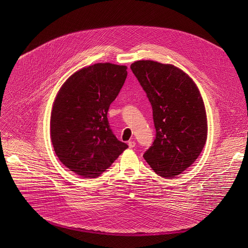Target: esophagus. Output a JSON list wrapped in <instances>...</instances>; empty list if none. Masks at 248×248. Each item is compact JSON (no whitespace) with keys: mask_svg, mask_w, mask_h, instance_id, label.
Returning <instances> with one entry per match:
<instances>
[{"mask_svg":"<svg viewBox=\"0 0 248 248\" xmlns=\"http://www.w3.org/2000/svg\"><path fill=\"white\" fill-rule=\"evenodd\" d=\"M127 145H128V147H129V148L133 149V148H135V147H136V141H135V140H129Z\"/></svg>","mask_w":248,"mask_h":248,"instance_id":"1","label":"esophagus"}]
</instances>
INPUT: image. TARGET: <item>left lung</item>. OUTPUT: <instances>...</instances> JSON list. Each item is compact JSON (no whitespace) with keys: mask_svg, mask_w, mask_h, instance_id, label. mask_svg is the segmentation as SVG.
<instances>
[{"mask_svg":"<svg viewBox=\"0 0 248 248\" xmlns=\"http://www.w3.org/2000/svg\"><path fill=\"white\" fill-rule=\"evenodd\" d=\"M152 104L155 139L144 159L155 174L174 178L190 167L207 140V120L199 90L171 64L140 60L131 65Z\"/></svg>","mask_w":248,"mask_h":248,"instance_id":"left-lung-1","label":"left lung"}]
</instances>
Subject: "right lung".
<instances>
[{
  "mask_svg": "<svg viewBox=\"0 0 248 248\" xmlns=\"http://www.w3.org/2000/svg\"><path fill=\"white\" fill-rule=\"evenodd\" d=\"M126 75L124 65L96 63L76 71L58 91L50 120L52 145L60 162L83 178L100 176L128 147L108 120Z\"/></svg>",
  "mask_w": 248,
  "mask_h": 248,
  "instance_id": "obj_1",
  "label": "right lung"
}]
</instances>
